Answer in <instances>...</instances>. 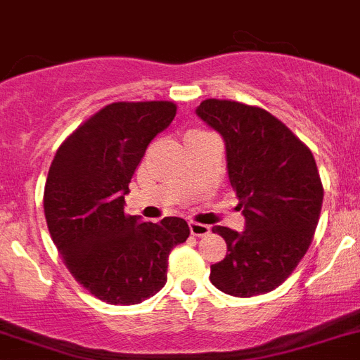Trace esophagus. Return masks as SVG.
Masks as SVG:
<instances>
[{
  "instance_id": "34e87169",
  "label": "esophagus",
  "mask_w": 360,
  "mask_h": 360,
  "mask_svg": "<svg viewBox=\"0 0 360 360\" xmlns=\"http://www.w3.org/2000/svg\"><path fill=\"white\" fill-rule=\"evenodd\" d=\"M190 232H192V236H195V238L207 236L208 232H210V226L203 225V223L190 221Z\"/></svg>"
}]
</instances>
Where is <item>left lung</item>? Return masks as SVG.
Masks as SVG:
<instances>
[{
  "label": "left lung",
  "instance_id": "obj_1",
  "mask_svg": "<svg viewBox=\"0 0 360 360\" xmlns=\"http://www.w3.org/2000/svg\"><path fill=\"white\" fill-rule=\"evenodd\" d=\"M195 115L225 141L226 172L245 216V231L214 226L226 256L210 282L231 297L273 291L307 252L324 190L309 148L269 111L208 98Z\"/></svg>",
  "mask_w": 360,
  "mask_h": 360
}]
</instances>
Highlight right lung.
Listing matches in <instances>:
<instances>
[{
  "mask_svg": "<svg viewBox=\"0 0 360 360\" xmlns=\"http://www.w3.org/2000/svg\"><path fill=\"white\" fill-rule=\"evenodd\" d=\"M174 102H115L72 131L51 162L44 210L69 273L98 300L141 304L166 283L168 256L188 223L141 221L124 195L148 144L175 117Z\"/></svg>",
  "mask_w": 360,
  "mask_h": 360,
  "instance_id": "obj_1",
  "label": "right lung"
}]
</instances>
